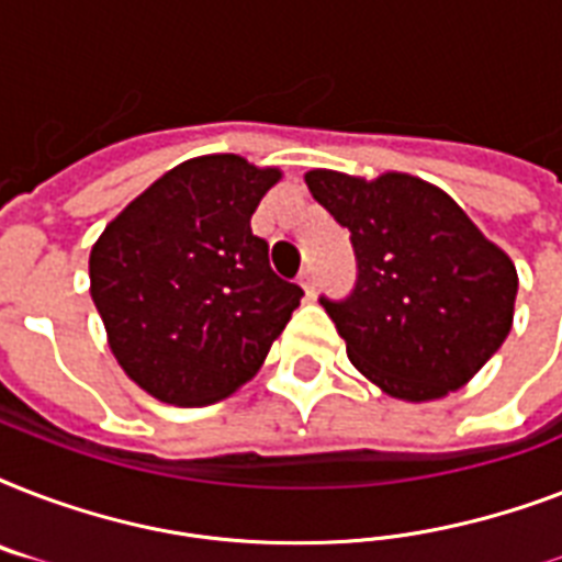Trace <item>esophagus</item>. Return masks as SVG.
Wrapping results in <instances>:
<instances>
[{"mask_svg": "<svg viewBox=\"0 0 562 562\" xmlns=\"http://www.w3.org/2000/svg\"><path fill=\"white\" fill-rule=\"evenodd\" d=\"M300 289H303V294H306L308 300L315 297V289H317V280H315V271L312 268H306V271L300 273Z\"/></svg>", "mask_w": 562, "mask_h": 562, "instance_id": "1", "label": "esophagus"}]
</instances>
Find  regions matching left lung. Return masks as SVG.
I'll return each mask as SVG.
<instances>
[{
    "label": "left lung",
    "instance_id": "1",
    "mask_svg": "<svg viewBox=\"0 0 562 562\" xmlns=\"http://www.w3.org/2000/svg\"><path fill=\"white\" fill-rule=\"evenodd\" d=\"M306 187L352 233L359 285L326 315L368 382L435 402L472 382L514 326L519 273L440 187L405 171H306Z\"/></svg>",
    "mask_w": 562,
    "mask_h": 562
}]
</instances>
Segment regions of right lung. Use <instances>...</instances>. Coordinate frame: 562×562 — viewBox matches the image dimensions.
Returning a JSON list of instances; mask_svg holds the SVG:
<instances>
[{
  "label": "right lung",
  "mask_w": 562,
  "mask_h": 562,
  "mask_svg": "<svg viewBox=\"0 0 562 562\" xmlns=\"http://www.w3.org/2000/svg\"><path fill=\"white\" fill-rule=\"evenodd\" d=\"M282 180L238 154L180 162L136 194L90 250L108 347L166 405H210L250 382L303 291L268 265L250 215Z\"/></svg>",
  "instance_id": "right-lung-1"
}]
</instances>
